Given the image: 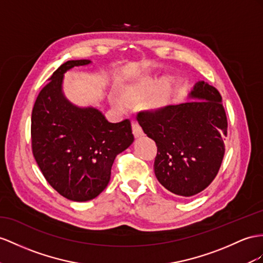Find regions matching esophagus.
<instances>
[{
  "label": "esophagus",
  "mask_w": 263,
  "mask_h": 263,
  "mask_svg": "<svg viewBox=\"0 0 263 263\" xmlns=\"http://www.w3.org/2000/svg\"><path fill=\"white\" fill-rule=\"evenodd\" d=\"M132 132L134 138H140L143 134L142 129H141V126L138 123H132Z\"/></svg>",
  "instance_id": "esophagus-1"
}]
</instances>
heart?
Here are the masks:
<instances>
[{"instance_id": "b5f03b06", "label": "heart", "mask_w": 263, "mask_h": 263, "mask_svg": "<svg viewBox=\"0 0 263 263\" xmlns=\"http://www.w3.org/2000/svg\"><path fill=\"white\" fill-rule=\"evenodd\" d=\"M163 81L151 76H138L125 82L120 87L119 93L122 102L126 105H138L147 99L151 93L153 96L145 102V107L150 110H157L162 107L167 100V87L162 85ZM159 89H158L157 87ZM113 104L120 107L117 100H113Z\"/></svg>"}]
</instances>
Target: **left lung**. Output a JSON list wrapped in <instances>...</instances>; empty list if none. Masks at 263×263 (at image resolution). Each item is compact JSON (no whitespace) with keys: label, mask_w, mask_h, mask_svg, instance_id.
<instances>
[{"label":"left lung","mask_w":263,"mask_h":263,"mask_svg":"<svg viewBox=\"0 0 263 263\" xmlns=\"http://www.w3.org/2000/svg\"><path fill=\"white\" fill-rule=\"evenodd\" d=\"M191 101L138 114L143 132L158 146L154 173L166 190L192 197L210 184L224 156L227 117L219 91L199 81Z\"/></svg>","instance_id":"8db88e82"}]
</instances>
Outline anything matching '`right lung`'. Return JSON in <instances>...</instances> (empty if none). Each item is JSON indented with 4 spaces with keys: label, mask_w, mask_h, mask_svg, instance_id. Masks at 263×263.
Masks as SVG:
<instances>
[{
    "label": "right lung",
    "mask_w": 263,
    "mask_h": 263,
    "mask_svg": "<svg viewBox=\"0 0 263 263\" xmlns=\"http://www.w3.org/2000/svg\"><path fill=\"white\" fill-rule=\"evenodd\" d=\"M90 60H71L39 93L31 119L32 151L44 178L64 198H97L110 182L119 153L133 142L129 120L111 123L93 106L81 107L63 93L64 73Z\"/></svg>",
    "instance_id": "add662e5"
}]
</instances>
